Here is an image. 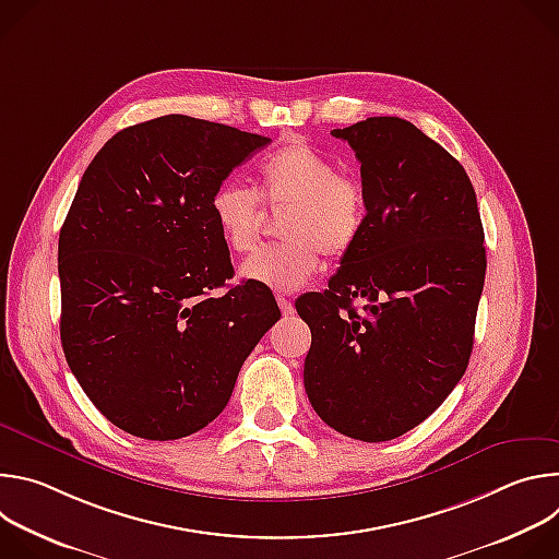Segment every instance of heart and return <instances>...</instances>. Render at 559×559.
<instances>
[{
	"instance_id": "obj_1",
	"label": "heart",
	"mask_w": 559,
	"mask_h": 559,
	"mask_svg": "<svg viewBox=\"0 0 559 559\" xmlns=\"http://www.w3.org/2000/svg\"><path fill=\"white\" fill-rule=\"evenodd\" d=\"M325 203H330V207H332V212H334V214H338V212H341V205H343L341 197L332 194V197H328V199H325Z\"/></svg>"
}]
</instances>
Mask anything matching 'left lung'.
I'll return each instance as SVG.
<instances>
[{
    "label": "left lung",
    "instance_id": "1",
    "mask_svg": "<svg viewBox=\"0 0 559 559\" xmlns=\"http://www.w3.org/2000/svg\"><path fill=\"white\" fill-rule=\"evenodd\" d=\"M267 143L166 115L117 132L76 188L59 234L61 345L126 433L179 440L207 427L278 311L272 294L241 285L183 307L229 278L214 197Z\"/></svg>",
    "mask_w": 559,
    "mask_h": 559
}]
</instances>
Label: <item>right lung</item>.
Here are the masks:
<instances>
[{
    "instance_id": "right-lung-1",
    "label": "right lung",
    "mask_w": 559,
    "mask_h": 559,
    "mask_svg": "<svg viewBox=\"0 0 559 559\" xmlns=\"http://www.w3.org/2000/svg\"><path fill=\"white\" fill-rule=\"evenodd\" d=\"M332 136L358 158L367 214L330 289L300 305L305 391L338 433L384 442L429 418L468 365L485 229L464 168L414 123L371 117Z\"/></svg>"
}]
</instances>
